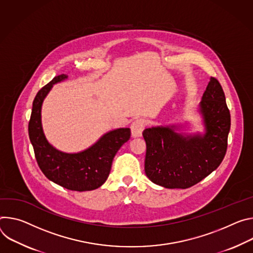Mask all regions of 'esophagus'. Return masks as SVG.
<instances>
[{"label":"esophagus","mask_w":253,"mask_h":253,"mask_svg":"<svg viewBox=\"0 0 253 253\" xmlns=\"http://www.w3.org/2000/svg\"><path fill=\"white\" fill-rule=\"evenodd\" d=\"M146 121L143 119H137L134 122H132L131 126H130V130H131V135L132 137H136V136H141L143 130L146 127Z\"/></svg>","instance_id":"34e87169"}]
</instances>
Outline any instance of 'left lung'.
I'll return each mask as SVG.
<instances>
[{
	"label": "left lung",
	"mask_w": 253,
	"mask_h": 253,
	"mask_svg": "<svg viewBox=\"0 0 253 253\" xmlns=\"http://www.w3.org/2000/svg\"><path fill=\"white\" fill-rule=\"evenodd\" d=\"M204 134L177 132L176 126L146 128L145 172L155 184L186 189L216 170L225 157L230 130V111L221 84L211 77L200 102Z\"/></svg>",
	"instance_id": "8db88e82"
}]
</instances>
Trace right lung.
<instances>
[{
    "instance_id": "obj_1",
    "label": "right lung",
    "mask_w": 253,
    "mask_h": 253,
    "mask_svg": "<svg viewBox=\"0 0 253 253\" xmlns=\"http://www.w3.org/2000/svg\"><path fill=\"white\" fill-rule=\"evenodd\" d=\"M68 76H55L35 96L28 126L35 158L43 174L52 182L72 191H91L100 187L107 179L112 160L121 147L130 137V129L118 128L103 134L90 148L76 154L56 150L45 137L41 124V107L53 84Z\"/></svg>"
}]
</instances>
